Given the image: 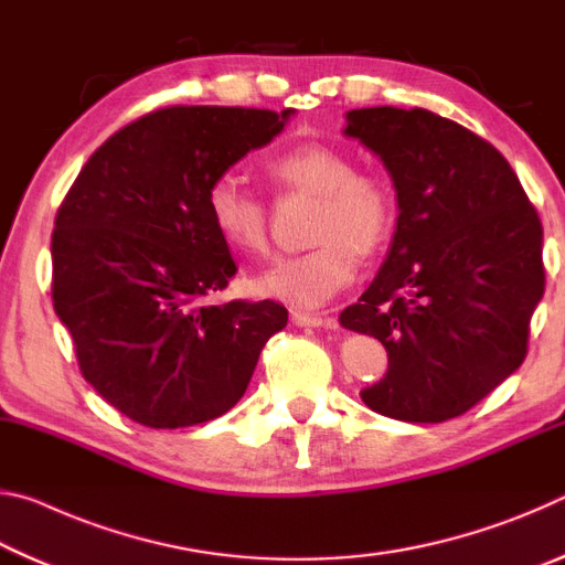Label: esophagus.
Instances as JSON below:
<instances>
[{"mask_svg": "<svg viewBox=\"0 0 565 565\" xmlns=\"http://www.w3.org/2000/svg\"><path fill=\"white\" fill-rule=\"evenodd\" d=\"M291 321L296 327H309V329L331 327L333 323V319H329L327 313H309V311H291Z\"/></svg>", "mask_w": 565, "mask_h": 565, "instance_id": "esophagus-1", "label": "esophagus"}]
</instances>
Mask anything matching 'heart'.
<instances>
[{"label":"heart","mask_w":565,"mask_h":565,"mask_svg":"<svg viewBox=\"0 0 565 565\" xmlns=\"http://www.w3.org/2000/svg\"><path fill=\"white\" fill-rule=\"evenodd\" d=\"M279 194L313 196L309 242L313 248L284 256L254 276V291L294 309H319L347 289L359 262L379 254L394 232V199L374 174L353 171L343 151L309 141L266 161ZM206 209L226 246L246 256L269 248V209L236 177H218L206 189Z\"/></svg>","instance_id":"heart-1"}]
</instances>
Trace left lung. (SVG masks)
I'll return each instance as SVG.
<instances>
[{"label":"left lung","instance_id":"left-lung-1","mask_svg":"<svg viewBox=\"0 0 565 565\" xmlns=\"http://www.w3.org/2000/svg\"><path fill=\"white\" fill-rule=\"evenodd\" d=\"M343 134L384 161L398 202L384 266L339 317L388 351L361 398L388 418L441 424L525 359L546 286L541 218L501 151L434 111L351 109Z\"/></svg>","mask_w":565,"mask_h":565}]
</instances>
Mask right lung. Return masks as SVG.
Listing matches in <instances>:
<instances>
[{"mask_svg": "<svg viewBox=\"0 0 565 565\" xmlns=\"http://www.w3.org/2000/svg\"><path fill=\"white\" fill-rule=\"evenodd\" d=\"M291 114L157 109L111 134L66 191L52 234L54 311L82 376L141 426L226 414L264 343L289 321L269 299L206 301L236 274L206 189L269 145Z\"/></svg>", "mask_w": 565, "mask_h": 565, "instance_id": "1", "label": "right lung"}]
</instances>
